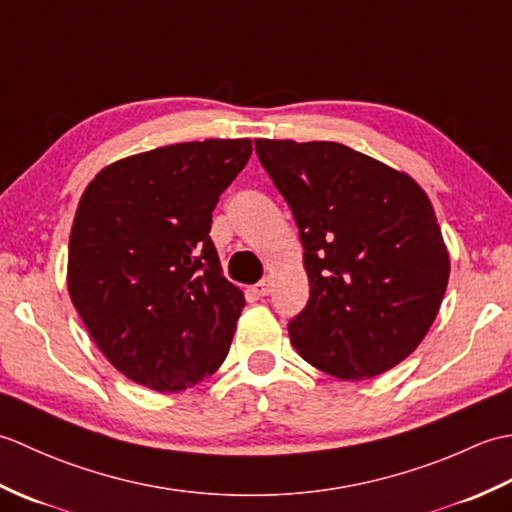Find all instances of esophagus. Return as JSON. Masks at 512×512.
<instances>
[{
    "label": "esophagus",
    "instance_id": "34e87169",
    "mask_svg": "<svg viewBox=\"0 0 512 512\" xmlns=\"http://www.w3.org/2000/svg\"><path fill=\"white\" fill-rule=\"evenodd\" d=\"M250 290H253L255 297H268L270 292H273V279L266 277V279L259 281V284H255Z\"/></svg>",
    "mask_w": 512,
    "mask_h": 512
}]
</instances>
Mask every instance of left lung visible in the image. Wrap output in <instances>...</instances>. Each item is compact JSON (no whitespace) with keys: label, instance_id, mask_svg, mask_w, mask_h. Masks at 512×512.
Masks as SVG:
<instances>
[{"label":"left lung","instance_id":"1","mask_svg":"<svg viewBox=\"0 0 512 512\" xmlns=\"http://www.w3.org/2000/svg\"><path fill=\"white\" fill-rule=\"evenodd\" d=\"M303 246L310 299L288 323L303 361L374 378L416 350L449 284V253L418 182L328 140H255Z\"/></svg>","mask_w":512,"mask_h":512}]
</instances>
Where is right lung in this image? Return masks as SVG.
<instances>
[{"label": "right lung", "instance_id": "obj_1", "mask_svg": "<svg viewBox=\"0 0 512 512\" xmlns=\"http://www.w3.org/2000/svg\"><path fill=\"white\" fill-rule=\"evenodd\" d=\"M250 154L248 138L158 147L112 162L81 195L70 299L138 385L182 391L224 363L246 301L222 275L211 213Z\"/></svg>", "mask_w": 512, "mask_h": 512}]
</instances>
